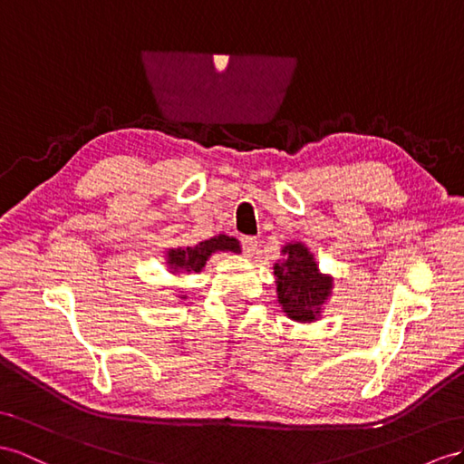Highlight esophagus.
<instances>
[{
    "label": "esophagus",
    "mask_w": 464,
    "mask_h": 464,
    "mask_svg": "<svg viewBox=\"0 0 464 464\" xmlns=\"http://www.w3.org/2000/svg\"><path fill=\"white\" fill-rule=\"evenodd\" d=\"M241 245H243V251H245L246 255H253L256 245H258V241H256V237L245 235V237H241Z\"/></svg>",
    "instance_id": "esophagus-1"
}]
</instances>
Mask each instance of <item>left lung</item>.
<instances>
[{"instance_id": "left-lung-1", "label": "left lung", "mask_w": 464, "mask_h": 464, "mask_svg": "<svg viewBox=\"0 0 464 464\" xmlns=\"http://www.w3.org/2000/svg\"><path fill=\"white\" fill-rule=\"evenodd\" d=\"M284 255L286 258L275 266L282 310L295 322H314L327 300L331 278L319 275L314 255L302 243L288 245Z\"/></svg>"}]
</instances>
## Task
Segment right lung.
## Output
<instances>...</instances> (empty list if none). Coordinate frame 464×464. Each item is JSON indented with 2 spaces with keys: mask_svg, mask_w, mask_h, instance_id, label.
Here are the masks:
<instances>
[{
  "mask_svg": "<svg viewBox=\"0 0 464 464\" xmlns=\"http://www.w3.org/2000/svg\"><path fill=\"white\" fill-rule=\"evenodd\" d=\"M216 251H233V253H239V243L233 237L227 235H219V237H213L209 241H201L194 246H186V248H172L169 253V263L174 268H182V270H196L199 272L204 268L206 260L211 253Z\"/></svg>",
  "mask_w": 464,
  "mask_h": 464,
  "instance_id": "add662e5",
  "label": "right lung"
}]
</instances>
